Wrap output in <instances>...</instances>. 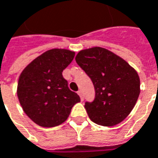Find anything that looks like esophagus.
<instances>
[{
    "label": "esophagus",
    "instance_id": "34e87169",
    "mask_svg": "<svg viewBox=\"0 0 158 158\" xmlns=\"http://www.w3.org/2000/svg\"><path fill=\"white\" fill-rule=\"evenodd\" d=\"M77 94L80 95V97H81V99L83 100L84 99V96H83V92H82V90H79L78 92H77Z\"/></svg>",
    "mask_w": 158,
    "mask_h": 158
}]
</instances>
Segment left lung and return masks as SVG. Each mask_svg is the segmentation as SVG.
I'll use <instances>...</instances> for the list:
<instances>
[{
    "instance_id": "8db88e82",
    "label": "left lung",
    "mask_w": 158,
    "mask_h": 158,
    "mask_svg": "<svg viewBox=\"0 0 158 158\" xmlns=\"http://www.w3.org/2000/svg\"><path fill=\"white\" fill-rule=\"evenodd\" d=\"M75 61L93 82L95 96L85 102L90 119L103 127L121 123L134 108L140 80L135 70L114 52L101 47L80 51Z\"/></svg>"
}]
</instances>
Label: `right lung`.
Here are the masks:
<instances>
[{
  "mask_svg": "<svg viewBox=\"0 0 158 158\" xmlns=\"http://www.w3.org/2000/svg\"><path fill=\"white\" fill-rule=\"evenodd\" d=\"M74 52L52 49L34 59L19 77L17 95L24 113L38 126L53 127L64 123L80 102L63 76Z\"/></svg>",
  "mask_w": 158,
  "mask_h": 158,
  "instance_id": "add662e5",
  "label": "right lung"
}]
</instances>
